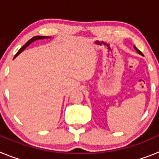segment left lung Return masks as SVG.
<instances>
[{
	"label": "left lung",
	"mask_w": 159,
	"mask_h": 159,
	"mask_svg": "<svg viewBox=\"0 0 159 159\" xmlns=\"http://www.w3.org/2000/svg\"><path fill=\"white\" fill-rule=\"evenodd\" d=\"M134 49H135V50H136V52H138V53H139V54H140V55H142V56H143V53H142L141 52H140L139 50V49H138L137 48L135 47V46H134Z\"/></svg>",
	"instance_id": "obj_1"
}]
</instances>
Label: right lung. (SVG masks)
I'll return each instance as SVG.
<instances>
[{
  "mask_svg": "<svg viewBox=\"0 0 159 159\" xmlns=\"http://www.w3.org/2000/svg\"><path fill=\"white\" fill-rule=\"evenodd\" d=\"M50 37H51V36H34V37H32V39H30V40H29V41L27 42V43H25V45H24L23 47H22L20 49V50L17 52H16V54L15 55V57H14V58H16V57H17L18 55L20 54V53H21L22 52H23L24 50H25V49L26 48H27L28 46L29 45V44H31V43H32V42H34L35 40H41V39H45V38H50ZM14 58H13V59H14Z\"/></svg>",
  "mask_w": 159,
  "mask_h": 159,
  "instance_id": "add662e5",
  "label": "right lung"
}]
</instances>
